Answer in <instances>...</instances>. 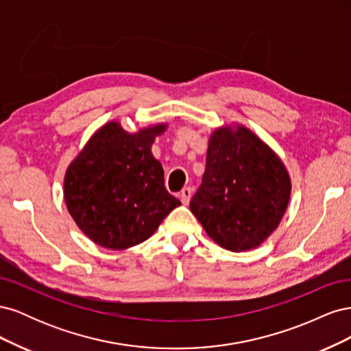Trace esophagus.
I'll return each mask as SVG.
<instances>
[{
    "instance_id": "esophagus-1",
    "label": "esophagus",
    "mask_w": 351,
    "mask_h": 351,
    "mask_svg": "<svg viewBox=\"0 0 351 351\" xmlns=\"http://www.w3.org/2000/svg\"><path fill=\"white\" fill-rule=\"evenodd\" d=\"M190 197H192V189L190 187H184L182 192H180V199H182V202L184 205H187L190 202Z\"/></svg>"
}]
</instances>
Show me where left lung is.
<instances>
[{
    "label": "left lung",
    "instance_id": "obj_1",
    "mask_svg": "<svg viewBox=\"0 0 351 351\" xmlns=\"http://www.w3.org/2000/svg\"><path fill=\"white\" fill-rule=\"evenodd\" d=\"M291 182L281 159L243 125L222 127L209 139L202 184L190 210L221 247L244 252L278 227Z\"/></svg>",
    "mask_w": 351,
    "mask_h": 351
}]
</instances>
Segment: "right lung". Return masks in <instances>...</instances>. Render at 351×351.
<instances>
[{
	"instance_id": "obj_1",
	"label": "right lung",
	"mask_w": 351,
	"mask_h": 351,
	"mask_svg": "<svg viewBox=\"0 0 351 351\" xmlns=\"http://www.w3.org/2000/svg\"><path fill=\"white\" fill-rule=\"evenodd\" d=\"M167 124L134 134L111 121L92 136L70 164L64 200L77 227L92 241L123 250L149 239L178 205L164 184L151 146Z\"/></svg>"
}]
</instances>
